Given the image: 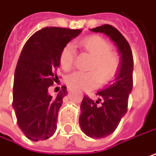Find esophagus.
Instances as JSON below:
<instances>
[{
	"instance_id": "1",
	"label": "esophagus",
	"mask_w": 156,
	"mask_h": 156,
	"mask_svg": "<svg viewBox=\"0 0 156 156\" xmlns=\"http://www.w3.org/2000/svg\"><path fill=\"white\" fill-rule=\"evenodd\" d=\"M68 90H69V91L70 90V87H68Z\"/></svg>"
}]
</instances>
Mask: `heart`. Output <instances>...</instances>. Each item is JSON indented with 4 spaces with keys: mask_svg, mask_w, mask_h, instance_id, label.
Returning <instances> with one entry per match:
<instances>
[{
    "mask_svg": "<svg viewBox=\"0 0 156 156\" xmlns=\"http://www.w3.org/2000/svg\"><path fill=\"white\" fill-rule=\"evenodd\" d=\"M80 47L93 56L88 71H75L68 75L66 84L76 89L89 90L105 85L112 81L119 72L120 57L119 53L112 50V44L105 38L97 35L89 36L81 39L78 43ZM76 49L71 43L67 44L60 53V63L65 70H69L75 62Z\"/></svg>",
    "mask_w": 156,
    "mask_h": 156,
    "instance_id": "1",
    "label": "heart"
}]
</instances>
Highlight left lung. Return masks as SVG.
Segmentation results:
<instances>
[{
    "label": "left lung",
    "mask_w": 156,
    "mask_h": 156,
    "mask_svg": "<svg viewBox=\"0 0 156 156\" xmlns=\"http://www.w3.org/2000/svg\"><path fill=\"white\" fill-rule=\"evenodd\" d=\"M91 31L107 35L115 43L121 55L120 70L112 84L96 92L99 99L95 102L85 95L80 105L79 125L83 132L92 138H103L117 129L127 112L129 96L133 87L134 63L129 44L118 29L105 24Z\"/></svg>",
    "instance_id": "obj_1"
}]
</instances>
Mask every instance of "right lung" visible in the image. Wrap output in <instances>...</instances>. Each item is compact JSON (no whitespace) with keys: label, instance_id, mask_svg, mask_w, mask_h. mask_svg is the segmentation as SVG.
I'll return each instance as SVG.
<instances>
[{"label":"right lung","instance_id":"right-lung-1","mask_svg":"<svg viewBox=\"0 0 156 156\" xmlns=\"http://www.w3.org/2000/svg\"><path fill=\"white\" fill-rule=\"evenodd\" d=\"M80 32L46 27L33 34L23 46L14 75L12 106L20 129L32 141L45 140L57 129L58 112L68 94L67 87L63 86L54 97L48 89L59 80L62 50Z\"/></svg>","mask_w":156,"mask_h":156}]
</instances>
